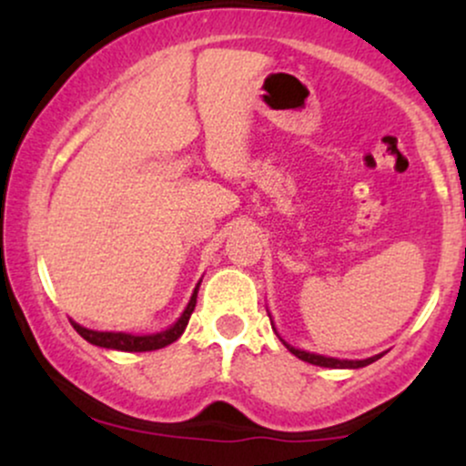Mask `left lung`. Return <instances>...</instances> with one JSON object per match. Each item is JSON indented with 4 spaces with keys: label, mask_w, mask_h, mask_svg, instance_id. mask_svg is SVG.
Masks as SVG:
<instances>
[{
    "label": "left lung",
    "mask_w": 466,
    "mask_h": 466,
    "mask_svg": "<svg viewBox=\"0 0 466 466\" xmlns=\"http://www.w3.org/2000/svg\"><path fill=\"white\" fill-rule=\"evenodd\" d=\"M282 344L287 346V350L291 352V355H296L298 360L307 361V363H313V366H322V368H363L368 366V363L377 361L379 357L383 355H374V357H368V360H360V361H352V360H335V357H324V355H313V352H307V350H298L293 349V346H289L285 339H280Z\"/></svg>",
    "instance_id": "obj_1"
}]
</instances>
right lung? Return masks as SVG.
Listing matches in <instances>:
<instances>
[{
    "mask_svg": "<svg viewBox=\"0 0 466 466\" xmlns=\"http://www.w3.org/2000/svg\"><path fill=\"white\" fill-rule=\"evenodd\" d=\"M197 291H199V285L195 287L192 291V298L186 307V311L181 313V318L175 322L170 329L162 330V333H155V335H131V333H109V330H92V329H85L76 322H72L76 333L87 339L89 344L100 346V349H114V350H125V352H147V350H159L164 346L173 344L177 341L184 329L188 326V319L192 311H195V304H197Z\"/></svg>",
    "mask_w": 466,
    "mask_h": 466,
    "instance_id": "right-lung-1",
    "label": "right lung"
}]
</instances>
